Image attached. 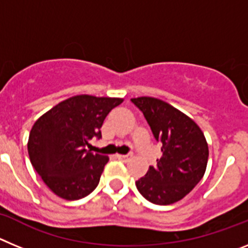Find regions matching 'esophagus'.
<instances>
[{
  "mask_svg": "<svg viewBox=\"0 0 248 248\" xmlns=\"http://www.w3.org/2000/svg\"><path fill=\"white\" fill-rule=\"evenodd\" d=\"M115 156L118 157V159H120V160H126L128 159V155H123V154H117L115 155Z\"/></svg>",
  "mask_w": 248,
  "mask_h": 248,
  "instance_id": "esophagus-1",
  "label": "esophagus"
}]
</instances>
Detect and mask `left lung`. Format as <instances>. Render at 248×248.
<instances>
[{
  "instance_id": "left-lung-1",
  "label": "left lung",
  "mask_w": 248,
  "mask_h": 248,
  "mask_svg": "<svg viewBox=\"0 0 248 248\" xmlns=\"http://www.w3.org/2000/svg\"><path fill=\"white\" fill-rule=\"evenodd\" d=\"M143 111L161 157L145 176L135 183L144 198L155 205H170L181 200L202 179L209 159V146L200 126L169 103L153 97L133 98Z\"/></svg>"
}]
</instances>
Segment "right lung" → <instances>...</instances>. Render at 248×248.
Listing matches in <instances>:
<instances>
[{
	"mask_svg": "<svg viewBox=\"0 0 248 248\" xmlns=\"http://www.w3.org/2000/svg\"><path fill=\"white\" fill-rule=\"evenodd\" d=\"M120 103L122 98L76 95L34 123L27 144L30 160L57 196L79 200L97 187L109 157L88 148L93 138H102L105 117Z\"/></svg>",
	"mask_w": 248,
	"mask_h": 248,
	"instance_id": "add662e5",
	"label": "right lung"
}]
</instances>
